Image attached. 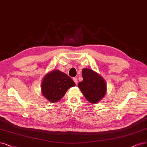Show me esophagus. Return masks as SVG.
Here are the masks:
<instances>
[{
	"label": "esophagus",
	"instance_id": "obj_1",
	"mask_svg": "<svg viewBox=\"0 0 147 147\" xmlns=\"http://www.w3.org/2000/svg\"><path fill=\"white\" fill-rule=\"evenodd\" d=\"M73 80H74V82H75V83L76 84H77V83H78V80H77V78H74Z\"/></svg>",
	"mask_w": 147,
	"mask_h": 147
}]
</instances>
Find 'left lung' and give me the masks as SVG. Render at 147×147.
Masks as SVG:
<instances>
[{
	"label": "left lung",
	"instance_id": "8db88e82",
	"mask_svg": "<svg viewBox=\"0 0 147 147\" xmlns=\"http://www.w3.org/2000/svg\"><path fill=\"white\" fill-rule=\"evenodd\" d=\"M83 81L78 83L85 98L91 103L98 102L105 96L106 84L103 78L92 70L87 68L82 70Z\"/></svg>",
	"mask_w": 147,
	"mask_h": 147
}]
</instances>
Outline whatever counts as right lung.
<instances>
[{"label":"right lung","instance_id":"1","mask_svg":"<svg viewBox=\"0 0 147 147\" xmlns=\"http://www.w3.org/2000/svg\"><path fill=\"white\" fill-rule=\"evenodd\" d=\"M72 78L60 70H55L45 75L42 83V93L49 102H58L65 95L67 89L75 86Z\"/></svg>","mask_w":147,"mask_h":147}]
</instances>
